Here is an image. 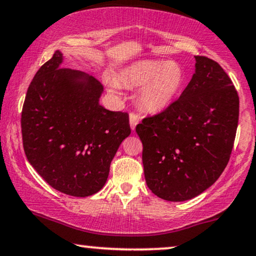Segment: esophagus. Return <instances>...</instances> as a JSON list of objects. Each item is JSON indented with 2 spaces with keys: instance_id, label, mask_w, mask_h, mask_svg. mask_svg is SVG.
I'll use <instances>...</instances> for the list:
<instances>
[{
  "instance_id": "esophagus-1",
  "label": "esophagus",
  "mask_w": 256,
  "mask_h": 256,
  "mask_svg": "<svg viewBox=\"0 0 256 256\" xmlns=\"http://www.w3.org/2000/svg\"><path fill=\"white\" fill-rule=\"evenodd\" d=\"M129 124H130L132 130H135L136 126L138 124V115L134 114V112H130V114H129Z\"/></svg>"
}]
</instances>
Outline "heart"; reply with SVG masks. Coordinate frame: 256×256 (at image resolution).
I'll return each mask as SVG.
<instances>
[{"label":"heart","instance_id":"obj_1","mask_svg":"<svg viewBox=\"0 0 256 256\" xmlns=\"http://www.w3.org/2000/svg\"><path fill=\"white\" fill-rule=\"evenodd\" d=\"M120 82L127 87L141 88L138 102L142 110L148 114H160L180 96L186 84V72L178 62L144 58L122 69ZM120 82L114 78H107L108 90L120 95Z\"/></svg>","mask_w":256,"mask_h":256}]
</instances>
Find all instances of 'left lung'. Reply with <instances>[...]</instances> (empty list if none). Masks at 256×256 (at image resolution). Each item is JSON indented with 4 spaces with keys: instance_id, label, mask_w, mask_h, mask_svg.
Segmentation results:
<instances>
[{
    "instance_id": "1",
    "label": "left lung",
    "mask_w": 256,
    "mask_h": 256,
    "mask_svg": "<svg viewBox=\"0 0 256 256\" xmlns=\"http://www.w3.org/2000/svg\"><path fill=\"white\" fill-rule=\"evenodd\" d=\"M190 82L167 110L138 124L148 188L166 201L190 200L220 178L238 122V96L213 60L195 56Z\"/></svg>"
}]
</instances>
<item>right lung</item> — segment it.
I'll list each match as a JSON object with an SVG mask.
<instances>
[{
    "mask_svg": "<svg viewBox=\"0 0 256 256\" xmlns=\"http://www.w3.org/2000/svg\"><path fill=\"white\" fill-rule=\"evenodd\" d=\"M63 52L36 72L22 109L26 156L56 190L86 198L107 182L110 162L130 134L127 112L100 104L104 86L92 76L62 68Z\"/></svg>",
    "mask_w": 256,
    "mask_h": 256,
    "instance_id": "1",
    "label": "right lung"
}]
</instances>
